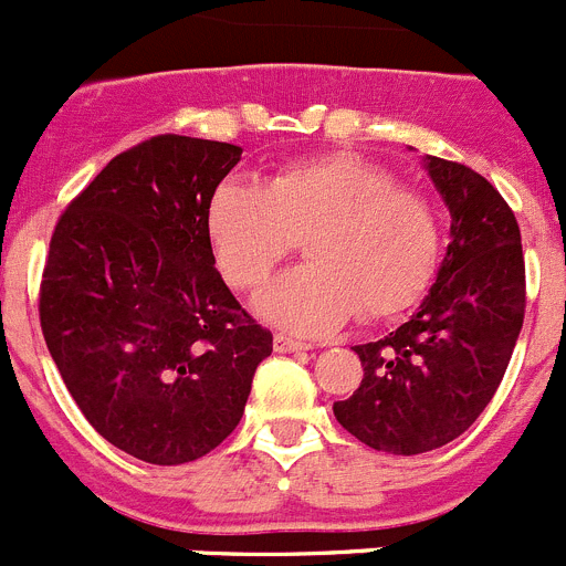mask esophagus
I'll list each match as a JSON object with an SVG mask.
<instances>
[{"label": "esophagus", "mask_w": 566, "mask_h": 566, "mask_svg": "<svg viewBox=\"0 0 566 566\" xmlns=\"http://www.w3.org/2000/svg\"><path fill=\"white\" fill-rule=\"evenodd\" d=\"M273 349H276V353H304V349H310V344H304V340L290 338V335L279 333L276 338H273Z\"/></svg>", "instance_id": "1"}]
</instances>
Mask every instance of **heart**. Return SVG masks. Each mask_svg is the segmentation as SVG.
Returning <instances> with one entry per match:
<instances>
[{"label": "heart", "mask_w": 566, "mask_h": 566, "mask_svg": "<svg viewBox=\"0 0 566 566\" xmlns=\"http://www.w3.org/2000/svg\"><path fill=\"white\" fill-rule=\"evenodd\" d=\"M208 239L233 290L262 287L307 239L313 264L284 273L256 313L302 335L333 333L364 310L384 321L417 304L440 264L429 197L358 155L293 163L253 186L226 180L206 211Z\"/></svg>", "instance_id": "heart-1"}]
</instances>
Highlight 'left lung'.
Listing matches in <instances>:
<instances>
[{
    "instance_id": "left-lung-1",
    "label": "left lung",
    "mask_w": 566,
    "mask_h": 566,
    "mask_svg": "<svg viewBox=\"0 0 566 566\" xmlns=\"http://www.w3.org/2000/svg\"><path fill=\"white\" fill-rule=\"evenodd\" d=\"M451 213L437 282L395 333L353 346L364 380L335 420L386 454H422L457 440L485 411L524 321L522 233L511 206L473 169L426 155Z\"/></svg>"
}]
</instances>
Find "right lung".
I'll return each mask as SVG.
<instances>
[{
  "mask_svg": "<svg viewBox=\"0 0 566 566\" xmlns=\"http://www.w3.org/2000/svg\"><path fill=\"white\" fill-rule=\"evenodd\" d=\"M242 149L157 135L112 157L61 213L39 318L81 415L112 446L182 465L242 420L273 335L213 268L206 211Z\"/></svg>",
  "mask_w": 566,
  "mask_h": 566,
  "instance_id": "obj_1",
  "label": "right lung"
}]
</instances>
